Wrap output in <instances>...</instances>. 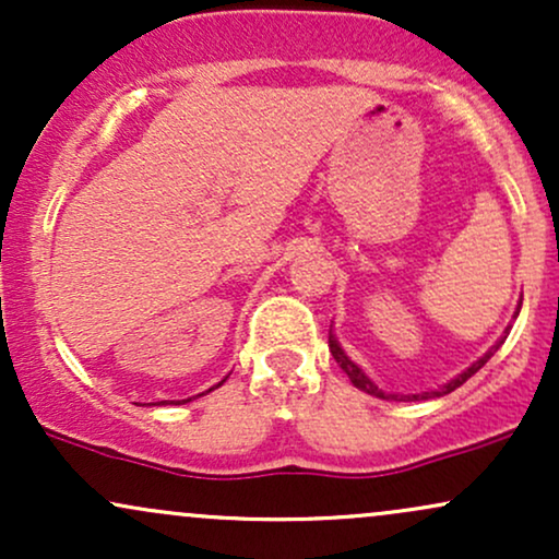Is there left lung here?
I'll list each match as a JSON object with an SVG mask.
<instances>
[{
  "label": "left lung",
  "mask_w": 559,
  "mask_h": 559,
  "mask_svg": "<svg viewBox=\"0 0 559 559\" xmlns=\"http://www.w3.org/2000/svg\"><path fill=\"white\" fill-rule=\"evenodd\" d=\"M518 312H521V307H518ZM518 312H515V318H518ZM510 329H512V325H507L502 336L497 338V344H493L491 349L486 352L484 357H478V360L473 362L471 368H465L463 373H460V376H454L452 381H447L444 386H441V389H433V391H423V394H389V391L378 389L376 383L370 381L368 376H365V370L360 368V365H357V362H352L349 357H346V352L342 349V344H338V338L333 336V331L329 333V346H331V355H333V360H336L338 365H342V370H344L346 376H349V381L355 383V386L360 389V391H365V394H370V396H378V400H389V402H404V400H433V396H444V394H449V391H454V389H457V386H463V383L467 381V378H471V376H476L478 370L484 368V365L491 360V357H493V352H497L499 346L504 344V338H507V333H510Z\"/></svg>",
  "instance_id": "1"
}]
</instances>
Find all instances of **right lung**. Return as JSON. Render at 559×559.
Returning <instances> with one entry per match:
<instances>
[{"label": "right lung", "instance_id": "right-lung-1", "mask_svg": "<svg viewBox=\"0 0 559 559\" xmlns=\"http://www.w3.org/2000/svg\"><path fill=\"white\" fill-rule=\"evenodd\" d=\"M223 381H226V378H223ZM221 381V383H223ZM221 383H217V386H221ZM217 386H213V389H217ZM213 389H210V391H213ZM183 402H189V400H183ZM159 404H173V402H159Z\"/></svg>", "mask_w": 559, "mask_h": 559}]
</instances>
